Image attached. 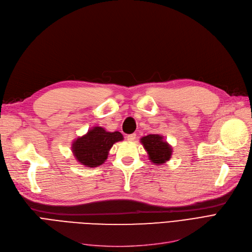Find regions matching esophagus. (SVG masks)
I'll return each instance as SVG.
<instances>
[{
    "label": "esophagus",
    "mask_w": 252,
    "mask_h": 252,
    "mask_svg": "<svg viewBox=\"0 0 252 252\" xmlns=\"http://www.w3.org/2000/svg\"><path fill=\"white\" fill-rule=\"evenodd\" d=\"M136 138H137L136 134H130V135H127V137H126L128 142H134L136 140Z\"/></svg>",
    "instance_id": "esophagus-1"
}]
</instances>
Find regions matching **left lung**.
<instances>
[{"instance_id": "1", "label": "left lung", "mask_w": 252, "mask_h": 252, "mask_svg": "<svg viewBox=\"0 0 252 252\" xmlns=\"http://www.w3.org/2000/svg\"><path fill=\"white\" fill-rule=\"evenodd\" d=\"M141 143L149 155L152 163L160 165L168 161L173 153L170 145L160 135H148L141 138Z\"/></svg>"}]
</instances>
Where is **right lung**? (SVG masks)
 Instances as JSON below:
<instances>
[{
  "label": "right lung",
  "instance_id": "add662e5",
  "mask_svg": "<svg viewBox=\"0 0 252 252\" xmlns=\"http://www.w3.org/2000/svg\"><path fill=\"white\" fill-rule=\"evenodd\" d=\"M119 131H107L102 126H94L86 135L73 141L71 150L75 159L87 167H97L105 162L113 144L123 141Z\"/></svg>",
  "mask_w": 252,
  "mask_h": 252
}]
</instances>
